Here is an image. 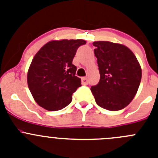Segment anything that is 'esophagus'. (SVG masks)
I'll return each mask as SVG.
<instances>
[{
    "instance_id": "1",
    "label": "esophagus",
    "mask_w": 158,
    "mask_h": 158,
    "mask_svg": "<svg viewBox=\"0 0 158 158\" xmlns=\"http://www.w3.org/2000/svg\"><path fill=\"white\" fill-rule=\"evenodd\" d=\"M81 82L83 85H87L89 81H88V78L86 77H84L81 78Z\"/></svg>"
}]
</instances>
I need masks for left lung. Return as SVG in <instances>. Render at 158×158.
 <instances>
[{"label":"left lung","mask_w":158,"mask_h":158,"mask_svg":"<svg viewBox=\"0 0 158 158\" xmlns=\"http://www.w3.org/2000/svg\"><path fill=\"white\" fill-rule=\"evenodd\" d=\"M97 58L100 81L92 86L96 104L109 111H118L136 95L142 69L134 53L126 46L107 41L93 42Z\"/></svg>","instance_id":"8db88e82"}]
</instances>
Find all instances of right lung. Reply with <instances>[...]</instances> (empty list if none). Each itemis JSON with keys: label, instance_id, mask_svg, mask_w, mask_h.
Returning <instances> with one entry per match:
<instances>
[{"label": "right lung", "instance_id": "1", "mask_svg": "<svg viewBox=\"0 0 158 158\" xmlns=\"http://www.w3.org/2000/svg\"><path fill=\"white\" fill-rule=\"evenodd\" d=\"M83 40H52L36 53L27 71V85L40 107L58 111L72 101V95L81 86L72 63Z\"/></svg>", "mask_w": 158, "mask_h": 158}]
</instances>
